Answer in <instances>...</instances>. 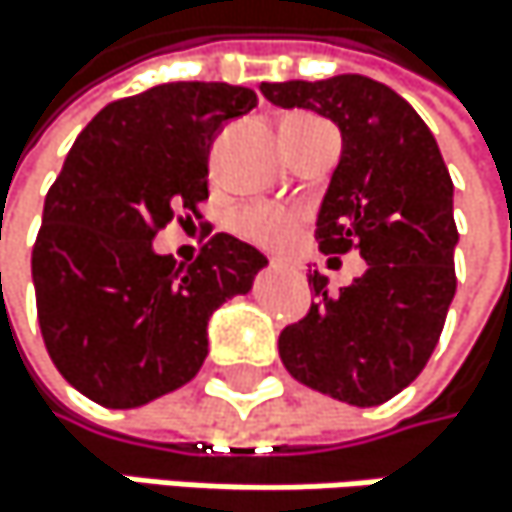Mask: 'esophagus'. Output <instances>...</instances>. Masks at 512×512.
<instances>
[{"label": "esophagus", "instance_id": "obj_1", "mask_svg": "<svg viewBox=\"0 0 512 512\" xmlns=\"http://www.w3.org/2000/svg\"><path fill=\"white\" fill-rule=\"evenodd\" d=\"M273 264H276V261H273Z\"/></svg>", "mask_w": 512, "mask_h": 512}]
</instances>
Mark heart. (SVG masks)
Returning a JSON list of instances; mask_svg holds the SVG:
<instances>
[{
	"label": "heart",
	"instance_id": "1",
	"mask_svg": "<svg viewBox=\"0 0 512 512\" xmlns=\"http://www.w3.org/2000/svg\"><path fill=\"white\" fill-rule=\"evenodd\" d=\"M303 224V212L279 206H251L236 215V230L264 248H288Z\"/></svg>",
	"mask_w": 512,
	"mask_h": 512
}]
</instances>
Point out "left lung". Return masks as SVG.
<instances>
[{"mask_svg":"<svg viewBox=\"0 0 512 512\" xmlns=\"http://www.w3.org/2000/svg\"><path fill=\"white\" fill-rule=\"evenodd\" d=\"M282 108H309L343 133L315 239L367 261L340 294L309 270L315 300L279 334L285 370L355 407H379L428 364L455 297L452 178L434 133L391 87L364 75L261 84ZM337 261V258H334Z\"/></svg>","mask_w":512,"mask_h":512,"instance_id":"1","label":"left lung"}]
</instances>
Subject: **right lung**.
Listing matches in <instances>:
<instances>
[{"mask_svg": "<svg viewBox=\"0 0 512 512\" xmlns=\"http://www.w3.org/2000/svg\"><path fill=\"white\" fill-rule=\"evenodd\" d=\"M254 105L258 93L236 84H160L108 102L66 154L32 245V285L54 367L93 404L133 410L191 382L209 315L267 264L230 233L181 267L151 248L166 224L203 218L212 139Z\"/></svg>", "mask_w": 512, "mask_h": 512, "instance_id": "1", "label": "right lung"}]
</instances>
